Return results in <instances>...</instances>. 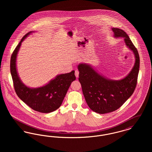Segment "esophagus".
I'll list each match as a JSON object with an SVG mask.
<instances>
[{"label":"esophagus","instance_id":"esophagus-1","mask_svg":"<svg viewBox=\"0 0 152 152\" xmlns=\"http://www.w3.org/2000/svg\"><path fill=\"white\" fill-rule=\"evenodd\" d=\"M75 74L76 77H79V71L78 70H76V71H75Z\"/></svg>","mask_w":152,"mask_h":152}]
</instances>
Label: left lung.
<instances>
[{"label":"left lung","instance_id":"obj_1","mask_svg":"<svg viewBox=\"0 0 152 152\" xmlns=\"http://www.w3.org/2000/svg\"><path fill=\"white\" fill-rule=\"evenodd\" d=\"M114 37H124L126 45L133 52L134 65L124 79L118 81L107 79L89 65H78L80 83L88 107L95 112L104 114L120 108L133 94L137 83L140 56L137 48L123 30L112 28Z\"/></svg>","mask_w":152,"mask_h":152}]
</instances>
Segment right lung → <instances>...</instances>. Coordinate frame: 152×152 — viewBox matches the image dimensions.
<instances>
[{
  "label": "right lung",
  "instance_id": "1",
  "mask_svg": "<svg viewBox=\"0 0 152 152\" xmlns=\"http://www.w3.org/2000/svg\"><path fill=\"white\" fill-rule=\"evenodd\" d=\"M31 32H28L23 37L11 55L10 71L13 84L18 96L31 108L41 113H50L61 105L69 87L76 80L75 71L58 75L43 87L30 88L23 84L16 71V59L22 42Z\"/></svg>",
  "mask_w": 152,
  "mask_h": 152
}]
</instances>
